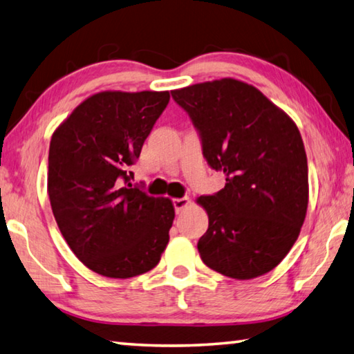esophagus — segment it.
I'll use <instances>...</instances> for the list:
<instances>
[{
	"instance_id": "obj_1",
	"label": "esophagus",
	"mask_w": 354,
	"mask_h": 354,
	"mask_svg": "<svg viewBox=\"0 0 354 354\" xmlns=\"http://www.w3.org/2000/svg\"><path fill=\"white\" fill-rule=\"evenodd\" d=\"M172 205H174V208H176V212L177 214H180V212H182L186 206L189 205V198L188 197H182V198H174L172 200Z\"/></svg>"
}]
</instances>
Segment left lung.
Returning <instances> with one entry per match:
<instances>
[{"label":"left lung","instance_id":"1","mask_svg":"<svg viewBox=\"0 0 354 354\" xmlns=\"http://www.w3.org/2000/svg\"><path fill=\"white\" fill-rule=\"evenodd\" d=\"M202 138L225 188L197 203L209 218L197 248L220 274L248 281L282 262L308 208V165L296 123L262 92L234 78L171 91Z\"/></svg>","mask_w":354,"mask_h":354}]
</instances>
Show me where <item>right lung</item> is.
<instances>
[{"mask_svg":"<svg viewBox=\"0 0 354 354\" xmlns=\"http://www.w3.org/2000/svg\"><path fill=\"white\" fill-rule=\"evenodd\" d=\"M169 92L103 91L52 134L48 192L69 248L97 274L129 279L160 262L174 205L132 186L131 166Z\"/></svg>","mask_w":354,"mask_h":354,"instance_id":"1","label":"right lung"}]
</instances>
